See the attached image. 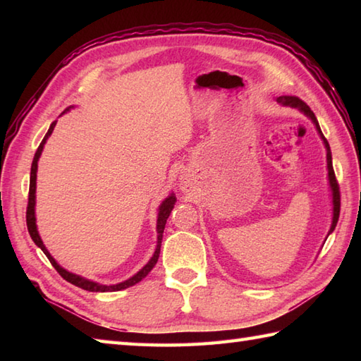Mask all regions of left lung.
Returning a JSON list of instances; mask_svg holds the SVG:
<instances>
[{"label": "left lung", "mask_w": 361, "mask_h": 361, "mask_svg": "<svg viewBox=\"0 0 361 361\" xmlns=\"http://www.w3.org/2000/svg\"><path fill=\"white\" fill-rule=\"evenodd\" d=\"M278 102H281L282 105H287V106H293V109H298L301 110L304 114H307V116L313 121V124L317 126V130L318 133L321 136V140L324 141V145H326V150H327V169H329V183H331V188H332V195H334V219H332V226H331V231H329V234H331L335 226H336V221H338V217H340V204H341V200H340V186H338V181H336V176H335V172H334V166H332V155H331V147H329V142L324 137L323 132H321L319 128V124H318V119L315 116V113H313L310 110V106L305 104L304 101H301V99L296 97V96H282V97H278Z\"/></svg>", "instance_id": "left-lung-1"}]
</instances>
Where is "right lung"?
I'll return each mask as SVG.
<instances>
[{
    "label": "right lung",
    "mask_w": 361,
    "mask_h": 361,
    "mask_svg": "<svg viewBox=\"0 0 361 361\" xmlns=\"http://www.w3.org/2000/svg\"><path fill=\"white\" fill-rule=\"evenodd\" d=\"M54 127H56V122H52L48 133L44 135L43 141L40 142V145H38V149L35 152V157L32 159V166H30V180H29V197H27V209H26V224H27V231L30 234V237H32L34 243L37 245L38 248H42V251L46 255V257L49 259V262L52 264V267L56 268L57 273L62 276V278L65 281H68L70 283H73V286L75 287H80L83 290H88V291H101V293H104V291H119V290H124V288H128L135 286V283H137L140 281H142L145 276H147L150 273V270L153 267H155V264L158 262V257H159V250H161V240H163V233H164V226H166V221L169 219V216H171V212L173 209V204L176 202V197L172 194L169 195L166 200L161 203L159 206V212H158V221H157V231H158V243H157V250H155V255H153V257L149 260V264L145 265L142 270L137 271L133 278H130L124 282L121 283H116V286H102V283H97V282H93V281H88L85 278H80V276L78 274H73L70 271H66L65 268L60 267L56 260H54V257L49 255V251L46 250V247L43 245L40 235H38V231H37V225H35V181H37V161L38 158H40L42 155V150H43V145L46 142V140H48V136L52 133Z\"/></svg>",
    "instance_id": "add662e5"
}]
</instances>
